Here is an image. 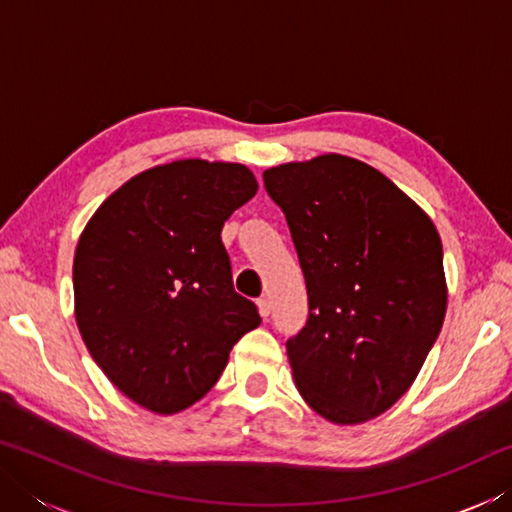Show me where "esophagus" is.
Wrapping results in <instances>:
<instances>
[{
    "label": "esophagus",
    "mask_w": 512,
    "mask_h": 512,
    "mask_svg": "<svg viewBox=\"0 0 512 512\" xmlns=\"http://www.w3.org/2000/svg\"><path fill=\"white\" fill-rule=\"evenodd\" d=\"M257 309H259V316L262 318H268V314H271V298L262 296L257 300Z\"/></svg>",
    "instance_id": "34e87169"
}]
</instances>
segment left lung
<instances>
[{"label": "left lung", "mask_w": 512, "mask_h": 512, "mask_svg": "<svg viewBox=\"0 0 512 512\" xmlns=\"http://www.w3.org/2000/svg\"><path fill=\"white\" fill-rule=\"evenodd\" d=\"M287 216L309 316L287 341L298 391L334 424L377 418L409 391L447 311L436 225L370 164L327 153L264 171Z\"/></svg>", "instance_id": "left-lung-1"}]
</instances>
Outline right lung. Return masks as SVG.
Instances as JSON below:
<instances>
[{
	"label": "right lung",
	"instance_id": "right-lung-1",
	"mask_svg": "<svg viewBox=\"0 0 512 512\" xmlns=\"http://www.w3.org/2000/svg\"><path fill=\"white\" fill-rule=\"evenodd\" d=\"M257 194L235 162L176 160L137 173L101 203L74 253L85 348L128 400L171 415L219 381L262 318L232 287L223 223Z\"/></svg>",
	"mask_w": 512,
	"mask_h": 512
}]
</instances>
